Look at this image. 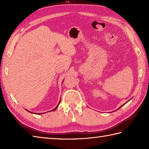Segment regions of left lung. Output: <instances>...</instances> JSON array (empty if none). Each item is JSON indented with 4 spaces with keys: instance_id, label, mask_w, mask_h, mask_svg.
Wrapping results in <instances>:
<instances>
[{
    "instance_id": "8db88e82",
    "label": "left lung",
    "mask_w": 149,
    "mask_h": 149,
    "mask_svg": "<svg viewBox=\"0 0 149 149\" xmlns=\"http://www.w3.org/2000/svg\"><path fill=\"white\" fill-rule=\"evenodd\" d=\"M123 105H124V104H123ZM121 107H122V106H121Z\"/></svg>"
}]
</instances>
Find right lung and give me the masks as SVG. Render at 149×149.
<instances>
[{
	"mask_svg": "<svg viewBox=\"0 0 149 149\" xmlns=\"http://www.w3.org/2000/svg\"><path fill=\"white\" fill-rule=\"evenodd\" d=\"M59 104H60V102H59V103L58 104V106H56V107H55V108H54V109H52V110H51V111H54L55 109H56L57 108H58V106H59ZM26 110H27V109H26ZM27 111H28V110H27ZM29 112H30V113H33L32 112H31V111H29ZM35 114H36V113H35ZM38 114H41V113H38Z\"/></svg>",
	"mask_w": 149,
	"mask_h": 149,
	"instance_id": "add662e5",
	"label": "right lung"
}]
</instances>
